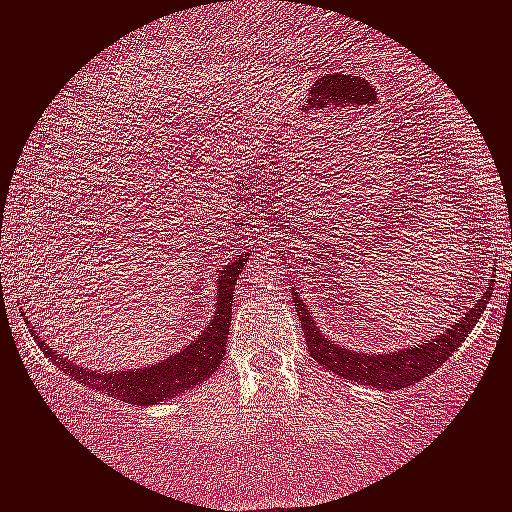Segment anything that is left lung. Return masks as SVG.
Listing matches in <instances>:
<instances>
[{"instance_id": "1", "label": "left lung", "mask_w": 512, "mask_h": 512, "mask_svg": "<svg viewBox=\"0 0 512 512\" xmlns=\"http://www.w3.org/2000/svg\"><path fill=\"white\" fill-rule=\"evenodd\" d=\"M489 296L491 292H484L482 299L456 325H451L449 330L437 334L430 342L387 353H363L344 349V346L327 339L318 323H313V315L308 313V308L296 292L294 306L299 308V320L301 327H304L306 344L313 361H318L323 368L344 377V380L368 384V387L375 389H403L420 382L422 377H430L434 370L449 361V356H453V351L465 342V337H468L475 323H479L484 308L489 304Z\"/></svg>"}]
</instances>
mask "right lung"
I'll list each match as a JSON object with an SVG mask.
<instances>
[{
    "label": "right lung",
    "mask_w": 512,
    "mask_h": 512,
    "mask_svg": "<svg viewBox=\"0 0 512 512\" xmlns=\"http://www.w3.org/2000/svg\"><path fill=\"white\" fill-rule=\"evenodd\" d=\"M246 254H242L237 261L223 270H216V296H213V318L201 330V334L185 349L175 351L173 356L163 358L159 363L144 365V368H130V370H90L75 365L71 358L63 353L54 351L40 334L33 332L35 342L56 363V368L71 372L75 380L87 384L90 389L109 394L111 399H121L125 403H135V406H154V403L175 399L182 391L192 389L194 384L204 382L208 375L218 370L220 361L225 356L227 332H230V318H232V294H235V285L239 270L244 268Z\"/></svg>",
    "instance_id": "obj_1"
}]
</instances>
